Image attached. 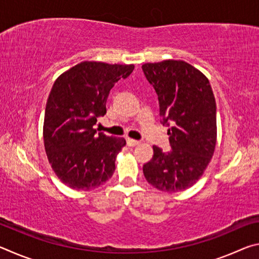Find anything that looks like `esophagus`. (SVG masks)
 <instances>
[{"label": "esophagus", "instance_id": "esophagus-1", "mask_svg": "<svg viewBox=\"0 0 259 259\" xmlns=\"http://www.w3.org/2000/svg\"><path fill=\"white\" fill-rule=\"evenodd\" d=\"M140 142L139 140H135V139H131V138H126V145H128L129 147H135L139 145Z\"/></svg>", "mask_w": 259, "mask_h": 259}]
</instances>
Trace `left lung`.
Masks as SVG:
<instances>
[{
	"mask_svg": "<svg viewBox=\"0 0 259 259\" xmlns=\"http://www.w3.org/2000/svg\"><path fill=\"white\" fill-rule=\"evenodd\" d=\"M143 72L159 99L161 123L168 125L171 150L153 146L143 166L159 191L176 193L199 181L213 155L217 139L216 100L204 74L183 60L144 64Z\"/></svg>",
	"mask_w": 259,
	"mask_h": 259,
	"instance_id": "obj_1",
	"label": "left lung"
}]
</instances>
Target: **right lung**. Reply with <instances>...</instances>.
Listing matches in <instances>:
<instances>
[{
	"label": "right lung",
	"instance_id": "1",
	"mask_svg": "<svg viewBox=\"0 0 259 259\" xmlns=\"http://www.w3.org/2000/svg\"><path fill=\"white\" fill-rule=\"evenodd\" d=\"M134 65L83 61L61 74L48 98L43 140L57 177L76 191H90L113 176L124 138L97 135L94 125L106 114L112 88Z\"/></svg>",
	"mask_w": 259,
	"mask_h": 259
}]
</instances>
